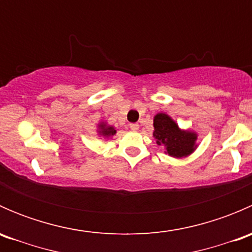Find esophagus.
Instances as JSON below:
<instances>
[{"instance_id": "1", "label": "esophagus", "mask_w": 252, "mask_h": 252, "mask_svg": "<svg viewBox=\"0 0 252 252\" xmlns=\"http://www.w3.org/2000/svg\"><path fill=\"white\" fill-rule=\"evenodd\" d=\"M129 128H130L133 131H138L139 130V124L138 123H131L130 126H129Z\"/></svg>"}]
</instances>
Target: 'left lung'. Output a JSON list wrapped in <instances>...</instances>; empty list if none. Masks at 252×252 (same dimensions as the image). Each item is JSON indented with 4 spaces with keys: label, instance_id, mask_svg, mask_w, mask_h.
<instances>
[{
    "label": "left lung",
    "instance_id": "8db88e82",
    "mask_svg": "<svg viewBox=\"0 0 252 252\" xmlns=\"http://www.w3.org/2000/svg\"><path fill=\"white\" fill-rule=\"evenodd\" d=\"M154 138L156 144L164 146V152L174 158L190 156L197 147V134L180 129L174 119L166 113H157L154 117Z\"/></svg>",
    "mask_w": 252,
    "mask_h": 252
}]
</instances>
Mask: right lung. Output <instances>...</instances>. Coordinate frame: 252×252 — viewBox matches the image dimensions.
Segmentation results:
<instances>
[{"mask_svg":"<svg viewBox=\"0 0 252 252\" xmlns=\"http://www.w3.org/2000/svg\"><path fill=\"white\" fill-rule=\"evenodd\" d=\"M117 133V130L114 129V126H108L106 122H100L97 124V134L103 138H110V136L114 135Z\"/></svg>","mask_w":252,"mask_h":252,"instance_id":"1","label":"right lung"}]
</instances>
